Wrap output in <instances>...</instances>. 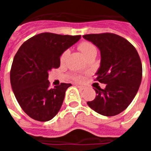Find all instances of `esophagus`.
Returning <instances> with one entry per match:
<instances>
[{
    "label": "esophagus",
    "instance_id": "34e87169",
    "mask_svg": "<svg viewBox=\"0 0 151 151\" xmlns=\"http://www.w3.org/2000/svg\"><path fill=\"white\" fill-rule=\"evenodd\" d=\"M77 87H78L79 89H81V90H84V89L85 88V86H83V85H77Z\"/></svg>",
    "mask_w": 151,
    "mask_h": 151
}]
</instances>
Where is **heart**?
<instances>
[{
	"mask_svg": "<svg viewBox=\"0 0 151 151\" xmlns=\"http://www.w3.org/2000/svg\"><path fill=\"white\" fill-rule=\"evenodd\" d=\"M78 49L81 50L83 55L85 57H88V56L91 55V54H97V48L94 45L89 41H82L78 45ZM69 50H66L65 51L63 52V54H61L60 57V61L61 63L65 62L66 59V57L69 54ZM73 79H75L76 81H81L82 80V76H79V75H75L73 76Z\"/></svg>",
	"mask_w": 151,
	"mask_h": 151,
	"instance_id": "heart-1",
	"label": "heart"
}]
</instances>
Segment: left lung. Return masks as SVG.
<instances>
[{
    "label": "left lung",
    "mask_w": 151,
    "mask_h": 151,
    "mask_svg": "<svg viewBox=\"0 0 151 151\" xmlns=\"http://www.w3.org/2000/svg\"><path fill=\"white\" fill-rule=\"evenodd\" d=\"M83 38L101 51V66L96 81L106 84L95 88L97 96L87 104L106 116L120 113L135 97L142 78V64L135 47L129 41L113 33L89 34Z\"/></svg>",
    "instance_id": "1"
}]
</instances>
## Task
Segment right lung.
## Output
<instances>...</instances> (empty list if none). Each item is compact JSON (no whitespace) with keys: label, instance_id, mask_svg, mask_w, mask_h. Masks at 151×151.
<instances>
[{"label":"right lung","instance_id":"right-lung-1","mask_svg":"<svg viewBox=\"0 0 151 151\" xmlns=\"http://www.w3.org/2000/svg\"><path fill=\"white\" fill-rule=\"evenodd\" d=\"M81 35L44 32L25 41L13 58L10 83L17 101L29 116L40 122L54 118L71 84L50 88L48 71L60 67L63 52L76 43Z\"/></svg>","mask_w":151,"mask_h":151}]
</instances>
